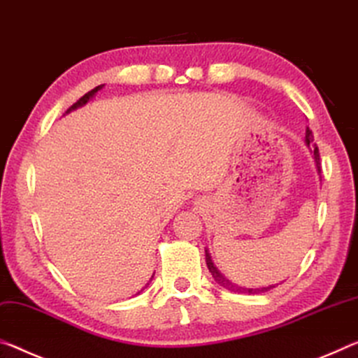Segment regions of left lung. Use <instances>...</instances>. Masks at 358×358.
Masks as SVG:
<instances>
[{
	"label": "left lung",
	"instance_id": "8db88e82",
	"mask_svg": "<svg viewBox=\"0 0 358 358\" xmlns=\"http://www.w3.org/2000/svg\"><path fill=\"white\" fill-rule=\"evenodd\" d=\"M312 141H314V135H312V130L308 127V129H306V143L310 145ZM314 159H315L317 169H319V172H320V152H319V148H317V146L314 148ZM206 261H207V268H208V271H210V272H212L213 279L217 280L221 287H224L226 290H229V292H237V293H250V294H253V293H263V292H268V290H271L272 287H274V285H271V287H263V288H242V287H237L236 283L229 282V280L226 279V277H224L223 274H221V272L218 271L217 266L213 264L212 257H210L208 250H206Z\"/></svg>",
	"mask_w": 358,
	"mask_h": 358
}]
</instances>
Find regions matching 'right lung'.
Listing matches in <instances>:
<instances>
[{
    "instance_id": "1",
    "label": "right lung",
    "mask_w": 358,
    "mask_h": 358,
    "mask_svg": "<svg viewBox=\"0 0 358 358\" xmlns=\"http://www.w3.org/2000/svg\"><path fill=\"white\" fill-rule=\"evenodd\" d=\"M101 87H103V84H101V86H97V87H94L92 90H89V92H87V94H84V95H83V97H81V99H79V100L76 101V103H73V105H71L70 108H68V110H66L65 113H70L71 110H76V108H78V106H83V105H86V103H87V101H89V99H90V97H92V95H94L95 92H99V90H100Z\"/></svg>"
}]
</instances>
